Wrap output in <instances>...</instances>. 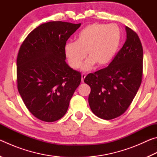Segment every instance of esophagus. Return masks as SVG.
I'll return each mask as SVG.
<instances>
[{
    "label": "esophagus",
    "mask_w": 157,
    "mask_h": 157,
    "mask_svg": "<svg viewBox=\"0 0 157 157\" xmlns=\"http://www.w3.org/2000/svg\"><path fill=\"white\" fill-rule=\"evenodd\" d=\"M85 78H86V75H85V74H84V73H82V82H84V79Z\"/></svg>",
    "instance_id": "1"
}]
</instances>
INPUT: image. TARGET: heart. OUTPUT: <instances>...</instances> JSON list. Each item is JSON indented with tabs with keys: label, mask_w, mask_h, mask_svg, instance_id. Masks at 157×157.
Instances as JSON below:
<instances>
[{
	"label": "heart",
	"mask_w": 157,
	"mask_h": 157,
	"mask_svg": "<svg viewBox=\"0 0 157 157\" xmlns=\"http://www.w3.org/2000/svg\"><path fill=\"white\" fill-rule=\"evenodd\" d=\"M121 31L116 25L91 23L82 29L76 35L75 42L68 41L64 46V54L69 66L73 69L80 67L86 55L89 58L82 70L89 71L95 63L108 65L115 57L121 43Z\"/></svg>",
	"instance_id": "b5f03b06"
}]
</instances>
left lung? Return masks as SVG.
Here are the masks:
<instances>
[{
    "label": "left lung",
    "instance_id": "left-lung-1",
    "mask_svg": "<svg viewBox=\"0 0 157 157\" xmlns=\"http://www.w3.org/2000/svg\"><path fill=\"white\" fill-rule=\"evenodd\" d=\"M127 39L107 67L89 73L84 82L91 87L90 108L95 116L111 120L131 105L142 82L143 51L138 34L125 27Z\"/></svg>",
    "mask_w": 157,
    "mask_h": 157
}]
</instances>
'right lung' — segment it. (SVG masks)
<instances>
[{
	"instance_id": "1",
	"label": "right lung",
	"mask_w": 157,
	"mask_h": 157,
	"mask_svg": "<svg viewBox=\"0 0 157 157\" xmlns=\"http://www.w3.org/2000/svg\"><path fill=\"white\" fill-rule=\"evenodd\" d=\"M81 23L50 21L31 32L17 59V88L26 107L36 118H62L81 82V73L66 63V41Z\"/></svg>"
}]
</instances>
